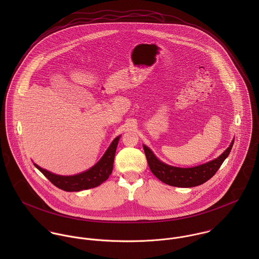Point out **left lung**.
Listing matches in <instances>:
<instances>
[{
  "instance_id": "1",
  "label": "left lung",
  "mask_w": 259,
  "mask_h": 259,
  "mask_svg": "<svg viewBox=\"0 0 259 259\" xmlns=\"http://www.w3.org/2000/svg\"><path fill=\"white\" fill-rule=\"evenodd\" d=\"M233 143H234V139L232 140L230 146L226 148L218 158L211 161H208L206 163L193 166V167H188V168L168 165L160 161L147 146L144 145L143 147L145 149L148 166L151 172L160 182L171 186L193 187V186L204 184L215 175V172L221 167L224 159L230 153Z\"/></svg>"
}]
</instances>
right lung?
<instances>
[{
    "label": "right lung",
    "mask_w": 259,
    "mask_h": 259,
    "mask_svg": "<svg viewBox=\"0 0 259 259\" xmlns=\"http://www.w3.org/2000/svg\"><path fill=\"white\" fill-rule=\"evenodd\" d=\"M119 137L120 136L116 137L112 141L111 146L107 149L103 157L93 167H91L87 171L75 176H58L39 167L36 163L34 164L53 185L65 191H79L83 189L94 188L102 185L111 176L113 167L114 154L119 141Z\"/></svg>",
    "instance_id": "obj_1"
}]
</instances>
